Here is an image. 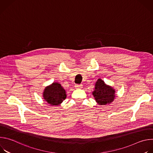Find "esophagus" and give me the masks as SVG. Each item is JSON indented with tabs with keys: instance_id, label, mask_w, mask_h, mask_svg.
Returning a JSON list of instances; mask_svg holds the SVG:
<instances>
[{
	"instance_id": "obj_1",
	"label": "esophagus",
	"mask_w": 153,
	"mask_h": 153,
	"mask_svg": "<svg viewBox=\"0 0 153 153\" xmlns=\"http://www.w3.org/2000/svg\"><path fill=\"white\" fill-rule=\"evenodd\" d=\"M75 88H82V85L76 84V85H75Z\"/></svg>"
}]
</instances>
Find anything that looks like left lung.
<instances>
[{"label":"left lung","instance_id":"1","mask_svg":"<svg viewBox=\"0 0 153 153\" xmlns=\"http://www.w3.org/2000/svg\"><path fill=\"white\" fill-rule=\"evenodd\" d=\"M93 94L99 105L110 103L115 97V91L112 87L106 85L100 79H98L95 85Z\"/></svg>","mask_w":153,"mask_h":153}]
</instances>
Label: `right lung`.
I'll list each match as a JSON object with an SVG mask.
<instances>
[{
	"label": "right lung",
	"mask_w": 153,
	"mask_h": 153,
	"mask_svg": "<svg viewBox=\"0 0 153 153\" xmlns=\"http://www.w3.org/2000/svg\"><path fill=\"white\" fill-rule=\"evenodd\" d=\"M66 97V91L60 84L56 82L47 86L43 92V98L51 105H59Z\"/></svg>",
	"instance_id": "add662e5"
}]
</instances>
